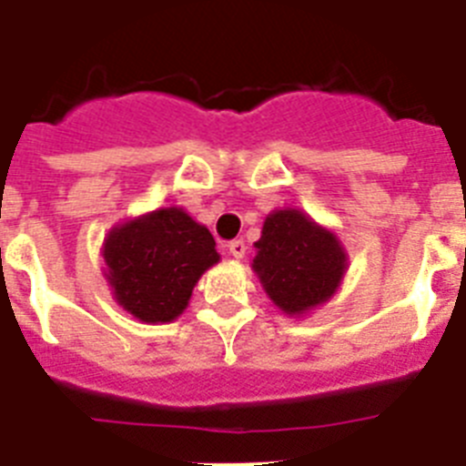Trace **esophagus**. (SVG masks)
I'll return each mask as SVG.
<instances>
[{
    "mask_svg": "<svg viewBox=\"0 0 466 466\" xmlns=\"http://www.w3.org/2000/svg\"><path fill=\"white\" fill-rule=\"evenodd\" d=\"M228 254L233 258H242L247 254V245H245V240H233V242H228Z\"/></svg>",
    "mask_w": 466,
    "mask_h": 466,
    "instance_id": "obj_1",
    "label": "esophagus"
}]
</instances>
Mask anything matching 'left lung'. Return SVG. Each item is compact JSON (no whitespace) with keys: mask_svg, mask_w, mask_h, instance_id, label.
I'll list each match as a JSON object with an SVG mask.
<instances>
[{"mask_svg":"<svg viewBox=\"0 0 466 466\" xmlns=\"http://www.w3.org/2000/svg\"><path fill=\"white\" fill-rule=\"evenodd\" d=\"M254 247L252 270L268 299L289 317H306L329 303L348 270L339 236L303 209H273Z\"/></svg>","mask_w":466,"mask_h":466,"instance_id":"1","label":"left lung"}]
</instances>
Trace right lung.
<instances>
[{
  "label": "right lung",
  "mask_w": 466,
  "mask_h": 466,
  "mask_svg": "<svg viewBox=\"0 0 466 466\" xmlns=\"http://www.w3.org/2000/svg\"><path fill=\"white\" fill-rule=\"evenodd\" d=\"M102 258L118 306L144 324H167L187 310L198 279L221 257L208 226L170 205L114 226Z\"/></svg>",
  "instance_id": "1"
}]
</instances>
